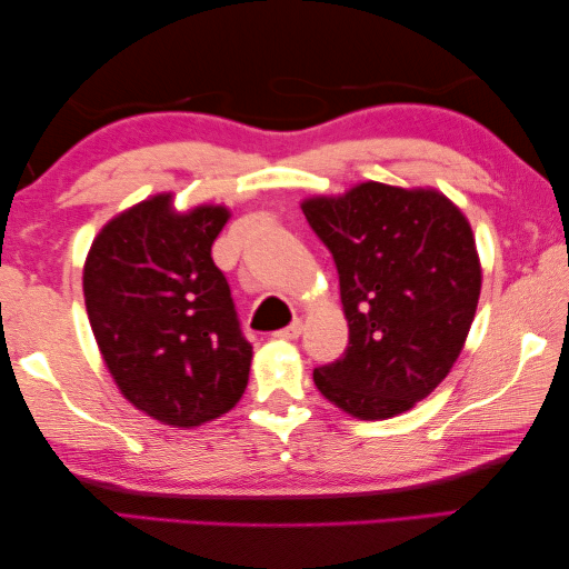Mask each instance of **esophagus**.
I'll use <instances>...</instances> for the list:
<instances>
[{
	"label": "esophagus",
	"instance_id": "1",
	"mask_svg": "<svg viewBox=\"0 0 569 569\" xmlns=\"http://www.w3.org/2000/svg\"><path fill=\"white\" fill-rule=\"evenodd\" d=\"M300 335H302V322L295 320L292 325H287V328L277 330L274 338H279V340H297V338H300Z\"/></svg>",
	"mask_w": 569,
	"mask_h": 569
}]
</instances>
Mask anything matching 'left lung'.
<instances>
[{
    "mask_svg": "<svg viewBox=\"0 0 569 569\" xmlns=\"http://www.w3.org/2000/svg\"><path fill=\"white\" fill-rule=\"evenodd\" d=\"M330 249L350 340L315 368L320 393L362 421L413 408L449 376L477 312L481 267L463 213L433 189L360 183L302 203Z\"/></svg>",
    "mask_w": 569,
    "mask_h": 569,
    "instance_id": "1",
    "label": "left lung"
}]
</instances>
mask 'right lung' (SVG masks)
Here are the masks:
<instances>
[{"label": "right lung", "instance_id": "add662e5", "mask_svg": "<svg viewBox=\"0 0 569 569\" xmlns=\"http://www.w3.org/2000/svg\"><path fill=\"white\" fill-rule=\"evenodd\" d=\"M229 211H171L158 193L102 227L82 292L92 335L130 403L156 421L191 428L237 406L251 346L239 328L211 244Z\"/></svg>", "mask_w": 569, "mask_h": 569}]
</instances>
